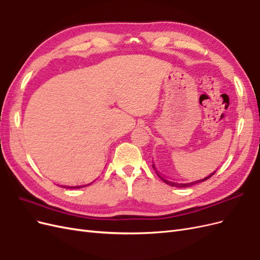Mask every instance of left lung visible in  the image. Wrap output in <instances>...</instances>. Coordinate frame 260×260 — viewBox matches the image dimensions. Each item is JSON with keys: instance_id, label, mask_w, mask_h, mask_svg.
<instances>
[{"instance_id": "1", "label": "left lung", "mask_w": 260, "mask_h": 260, "mask_svg": "<svg viewBox=\"0 0 260 260\" xmlns=\"http://www.w3.org/2000/svg\"><path fill=\"white\" fill-rule=\"evenodd\" d=\"M153 168H154L155 172L157 174V176H158V177L164 181L165 183L168 184V185H171V186H176V187H188V186H192V185H194V184H198V183L204 182V181L208 180L210 177H212V176H214V175L216 174V171H214V172H212V174H210L209 176L205 177L204 179L196 180V181H193V182H187V183H186V182H182V181H169V180H167V179H165L164 177H161V175L159 174V172L156 170V168H155V166H154V164H153Z\"/></svg>"}]
</instances>
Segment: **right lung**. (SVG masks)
<instances>
[{"label":"right lung","instance_id":"obj_1","mask_svg":"<svg viewBox=\"0 0 260 260\" xmlns=\"http://www.w3.org/2000/svg\"><path fill=\"white\" fill-rule=\"evenodd\" d=\"M92 184V183H90ZM90 184H85V185H75V186H68V185H59L61 187H66V188H80V187H84L86 185H90Z\"/></svg>","mask_w":260,"mask_h":260}]
</instances>
